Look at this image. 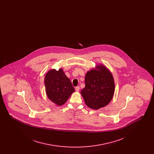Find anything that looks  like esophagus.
Returning a JSON list of instances; mask_svg holds the SVG:
<instances>
[{"label": "esophagus", "instance_id": "34e87169", "mask_svg": "<svg viewBox=\"0 0 154 154\" xmlns=\"http://www.w3.org/2000/svg\"><path fill=\"white\" fill-rule=\"evenodd\" d=\"M75 91H76L77 92H79V91H80V87H76L75 88Z\"/></svg>", "mask_w": 154, "mask_h": 154}]
</instances>
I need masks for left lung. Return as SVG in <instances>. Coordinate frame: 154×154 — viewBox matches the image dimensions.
<instances>
[{
    "label": "left lung",
    "instance_id": "1",
    "mask_svg": "<svg viewBox=\"0 0 154 154\" xmlns=\"http://www.w3.org/2000/svg\"><path fill=\"white\" fill-rule=\"evenodd\" d=\"M85 87L81 94L86 105L97 110L107 106L112 100L115 84L109 69L102 64L88 71L85 77Z\"/></svg>",
    "mask_w": 154,
    "mask_h": 154
}]
</instances>
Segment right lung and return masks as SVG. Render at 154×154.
<instances>
[{
  "instance_id": "obj_1",
  "label": "right lung",
  "mask_w": 154,
  "mask_h": 154,
  "mask_svg": "<svg viewBox=\"0 0 154 154\" xmlns=\"http://www.w3.org/2000/svg\"><path fill=\"white\" fill-rule=\"evenodd\" d=\"M44 85L48 98L58 106L64 104L75 91L62 69L49 70L45 77Z\"/></svg>"
}]
</instances>
